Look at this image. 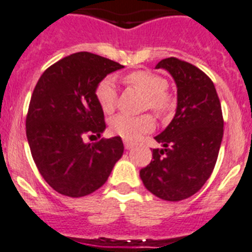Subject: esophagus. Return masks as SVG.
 Returning <instances> with one entry per match:
<instances>
[{
	"instance_id": "1",
	"label": "esophagus",
	"mask_w": 252,
	"mask_h": 252,
	"mask_svg": "<svg viewBox=\"0 0 252 252\" xmlns=\"http://www.w3.org/2000/svg\"><path fill=\"white\" fill-rule=\"evenodd\" d=\"M124 147H126V150H130V149L133 147V144H132V142H129V141L124 140Z\"/></svg>"
}]
</instances>
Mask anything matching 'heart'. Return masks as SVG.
Listing matches in <instances>:
<instances>
[{
	"instance_id": "heart-1",
	"label": "heart",
	"mask_w": 252,
	"mask_h": 252,
	"mask_svg": "<svg viewBox=\"0 0 252 252\" xmlns=\"http://www.w3.org/2000/svg\"><path fill=\"white\" fill-rule=\"evenodd\" d=\"M123 81L145 93V108H150L158 115H164L172 108V98L167 89V81L163 77L147 72L133 71L124 76ZM98 105L105 112H111L116 103V87L111 77H105L95 88ZM154 128V119L150 114L130 116L126 114L115 115L110 120V129L124 140H137L141 134Z\"/></svg>"
}]
</instances>
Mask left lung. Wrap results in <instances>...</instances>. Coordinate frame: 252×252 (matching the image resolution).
Instances as JSON below:
<instances>
[{"instance_id":"8db88e82","label":"left lung","mask_w":252,"mask_h":252,"mask_svg":"<svg viewBox=\"0 0 252 252\" xmlns=\"http://www.w3.org/2000/svg\"><path fill=\"white\" fill-rule=\"evenodd\" d=\"M155 68L175 80L177 107L172 122L154 137L161 149H153L140 177L150 193L179 202L197 193L214 171L224 134L221 105L211 79L193 64L171 57Z\"/></svg>"}]
</instances>
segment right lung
Wrapping results in <instances>:
<instances>
[{
  "instance_id": "add662e5",
  "label": "right lung",
  "mask_w": 252,
  "mask_h": 252,
  "mask_svg": "<svg viewBox=\"0 0 252 252\" xmlns=\"http://www.w3.org/2000/svg\"><path fill=\"white\" fill-rule=\"evenodd\" d=\"M122 64L80 52L61 59L38 79L26 120L27 140L38 172L55 191L79 198L107 181L122 158L120 137L89 144L105 132L95 88Z\"/></svg>"
}]
</instances>
